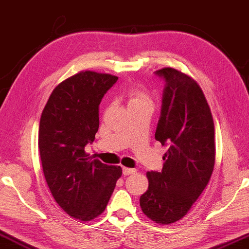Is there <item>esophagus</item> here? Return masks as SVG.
<instances>
[{
  "mask_svg": "<svg viewBox=\"0 0 249 249\" xmlns=\"http://www.w3.org/2000/svg\"><path fill=\"white\" fill-rule=\"evenodd\" d=\"M136 169L135 168H128V167H123V174L125 176L131 175V174H135Z\"/></svg>",
  "mask_w": 249,
  "mask_h": 249,
  "instance_id": "obj_1",
  "label": "esophagus"
}]
</instances>
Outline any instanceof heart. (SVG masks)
Here are the masks:
<instances>
[{"label":"heart","mask_w":249,"mask_h":249,"mask_svg":"<svg viewBox=\"0 0 249 249\" xmlns=\"http://www.w3.org/2000/svg\"><path fill=\"white\" fill-rule=\"evenodd\" d=\"M127 97H128V105H137V104H151V98L147 92L141 88L139 85H133L127 90Z\"/></svg>","instance_id":"1"}]
</instances>
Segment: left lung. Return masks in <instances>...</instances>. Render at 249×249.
<instances>
[{
    "instance_id": "8db88e82",
    "label": "left lung",
    "mask_w": 249,
    "mask_h": 249,
    "mask_svg": "<svg viewBox=\"0 0 249 249\" xmlns=\"http://www.w3.org/2000/svg\"><path fill=\"white\" fill-rule=\"evenodd\" d=\"M165 82L155 139L168 149L161 172H147L148 189L140 198L144 214L172 224L187 214L211 179L215 164V129L199 85L172 68L156 71Z\"/></svg>"
}]
</instances>
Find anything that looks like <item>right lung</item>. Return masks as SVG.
Listing matches in <instances>:
<instances>
[{
    "label": "right lung",
    "instance_id": "add662e5",
    "mask_svg": "<svg viewBox=\"0 0 249 249\" xmlns=\"http://www.w3.org/2000/svg\"><path fill=\"white\" fill-rule=\"evenodd\" d=\"M117 76L83 71L53 89L42 112L38 148L47 186L63 211L89 222L105 211L120 166L93 160L85 146L98 131V106Z\"/></svg>",
    "mask_w": 249,
    "mask_h": 249
}]
</instances>
